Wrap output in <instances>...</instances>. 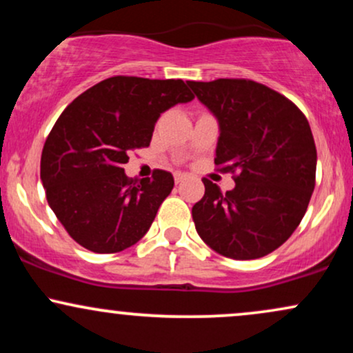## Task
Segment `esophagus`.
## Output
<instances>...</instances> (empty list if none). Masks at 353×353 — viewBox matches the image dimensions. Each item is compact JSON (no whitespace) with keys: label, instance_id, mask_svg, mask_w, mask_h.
<instances>
[{"label":"esophagus","instance_id":"esophagus-1","mask_svg":"<svg viewBox=\"0 0 353 353\" xmlns=\"http://www.w3.org/2000/svg\"><path fill=\"white\" fill-rule=\"evenodd\" d=\"M184 179H185V174H182V172L174 174V181H176V184H181Z\"/></svg>","mask_w":353,"mask_h":353}]
</instances>
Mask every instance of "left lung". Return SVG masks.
I'll return each mask as SVG.
<instances>
[{
    "label": "left lung",
    "instance_id": "obj_1",
    "mask_svg": "<svg viewBox=\"0 0 353 353\" xmlns=\"http://www.w3.org/2000/svg\"><path fill=\"white\" fill-rule=\"evenodd\" d=\"M188 84L219 123L214 163L237 172L228 192L202 179L204 197L192 208L197 234L224 257H264L292 236L314 192L317 149L309 121L292 101L255 81Z\"/></svg>",
    "mask_w": 353,
    "mask_h": 353
}]
</instances>
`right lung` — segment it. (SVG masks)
<instances>
[{
	"mask_svg": "<svg viewBox=\"0 0 353 353\" xmlns=\"http://www.w3.org/2000/svg\"><path fill=\"white\" fill-rule=\"evenodd\" d=\"M194 94L182 79L114 76L79 94L58 117L41 154L46 199L68 234L91 252L134 245L174 188L171 172L129 179V152L148 148L159 116Z\"/></svg>",
	"mask_w": 353,
	"mask_h": 353,
	"instance_id": "obj_1",
	"label": "right lung"
}]
</instances>
